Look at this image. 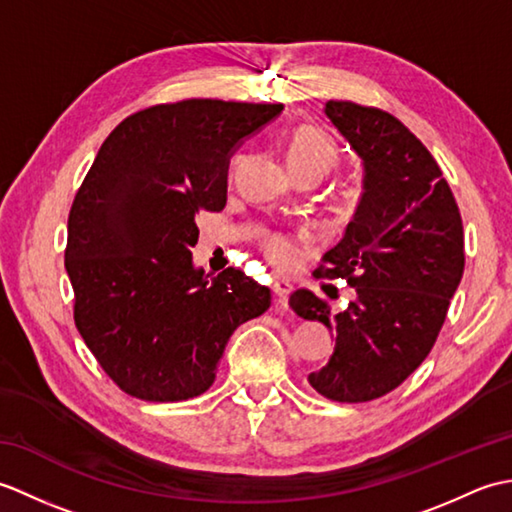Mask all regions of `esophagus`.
<instances>
[{
  "mask_svg": "<svg viewBox=\"0 0 512 512\" xmlns=\"http://www.w3.org/2000/svg\"><path fill=\"white\" fill-rule=\"evenodd\" d=\"M273 292H275V299H277V306L286 308L288 306V297L292 292V284L290 281H284V279H277L273 284Z\"/></svg>",
  "mask_w": 512,
  "mask_h": 512,
  "instance_id": "esophagus-1",
  "label": "esophagus"
}]
</instances>
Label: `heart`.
Wrapping results in <instances>:
<instances>
[{
    "label": "heart",
    "instance_id": "1",
    "mask_svg": "<svg viewBox=\"0 0 512 512\" xmlns=\"http://www.w3.org/2000/svg\"><path fill=\"white\" fill-rule=\"evenodd\" d=\"M339 151H336L334 140L319 127L303 125L292 132L286 147L288 169H312L323 176L325 171L336 165ZM264 253L279 270H290L301 262L303 248L301 237L273 233L264 239Z\"/></svg>",
    "mask_w": 512,
    "mask_h": 512
}]
</instances>
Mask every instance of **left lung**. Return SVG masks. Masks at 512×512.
<instances>
[{"instance_id":"obj_1","label":"left lung","mask_w":512,"mask_h":512,"mask_svg":"<svg viewBox=\"0 0 512 512\" xmlns=\"http://www.w3.org/2000/svg\"><path fill=\"white\" fill-rule=\"evenodd\" d=\"M323 112L363 162V193L317 275L345 279L354 299L332 312L303 288L290 308L336 334L310 385L336 402H367L416 372L436 343L464 273L462 217L438 162L398 118L352 101Z\"/></svg>"}]
</instances>
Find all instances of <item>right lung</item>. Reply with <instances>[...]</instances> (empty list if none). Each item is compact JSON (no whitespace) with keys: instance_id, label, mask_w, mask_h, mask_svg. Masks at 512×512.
<instances>
[{"instance_id":"1","label":"right lung","mask_w":512,"mask_h":512,"mask_svg":"<svg viewBox=\"0 0 512 512\" xmlns=\"http://www.w3.org/2000/svg\"><path fill=\"white\" fill-rule=\"evenodd\" d=\"M284 110L189 99L127 116L105 138L68 217L74 321L129 396L178 402L213 385L231 334L270 290L193 264L195 213L222 211L231 156Z\"/></svg>"}]
</instances>
